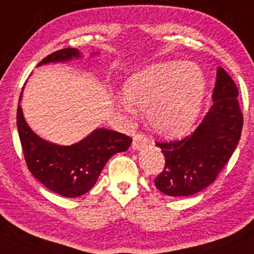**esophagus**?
<instances>
[{
  "mask_svg": "<svg viewBox=\"0 0 254 254\" xmlns=\"http://www.w3.org/2000/svg\"><path fill=\"white\" fill-rule=\"evenodd\" d=\"M146 137L143 135V133H136L135 136H133V139H132V149H140L143 145L146 144Z\"/></svg>",
  "mask_w": 254,
  "mask_h": 254,
  "instance_id": "34e87169",
  "label": "esophagus"
}]
</instances>
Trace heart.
Returning a JSON list of instances; mask_svg holds the SVG:
<instances>
[{"instance_id":"heart-1","label":"heart","mask_w":254,"mask_h":254,"mask_svg":"<svg viewBox=\"0 0 254 254\" xmlns=\"http://www.w3.org/2000/svg\"><path fill=\"white\" fill-rule=\"evenodd\" d=\"M203 72L190 61H168L152 65L127 78L123 104L146 109L149 124L163 136H181L193 127L204 94Z\"/></svg>"}]
</instances>
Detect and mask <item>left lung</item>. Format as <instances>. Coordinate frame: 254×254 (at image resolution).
<instances>
[{
	"label": "left lung",
	"instance_id": "1",
	"mask_svg": "<svg viewBox=\"0 0 254 254\" xmlns=\"http://www.w3.org/2000/svg\"><path fill=\"white\" fill-rule=\"evenodd\" d=\"M238 88L219 67L212 108L191 135L182 139L156 142L166 163L155 186L169 196H189L208 187L224 169L237 148L244 116Z\"/></svg>",
	"mask_w": 254,
	"mask_h": 254
}]
</instances>
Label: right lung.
Wrapping results in <instances>:
<instances>
[{"label":"right lung","instance_id":"add662e5","mask_svg":"<svg viewBox=\"0 0 254 254\" xmlns=\"http://www.w3.org/2000/svg\"><path fill=\"white\" fill-rule=\"evenodd\" d=\"M73 57H79L77 48H64L46 57L39 65L66 61ZM16 124L29 172L46 188L66 197H77L87 193L96 185L100 172L110 158L117 152L127 150L132 142V138L124 133L98 129L77 144H52L30 130L24 121L20 104Z\"/></svg>","mask_w":254,"mask_h":254}]
</instances>
